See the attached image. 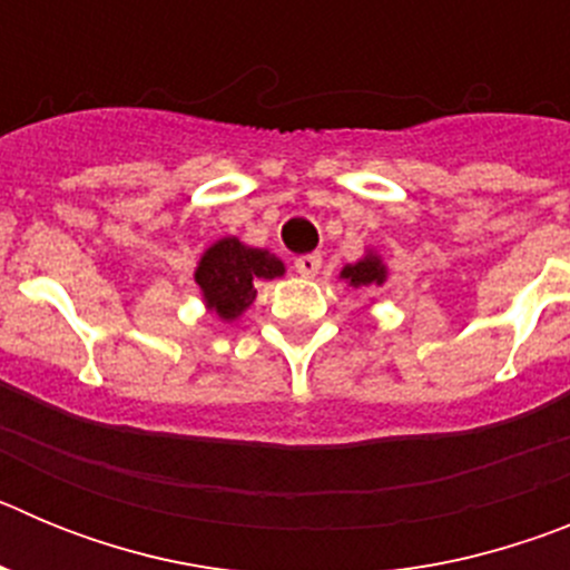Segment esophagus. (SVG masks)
<instances>
[{
	"label": "esophagus",
	"instance_id": "34e87169",
	"mask_svg": "<svg viewBox=\"0 0 570 570\" xmlns=\"http://www.w3.org/2000/svg\"><path fill=\"white\" fill-rule=\"evenodd\" d=\"M294 268H296V274H302V276H316V274H320V268H322V256L320 254L296 256Z\"/></svg>",
	"mask_w": 570,
	"mask_h": 570
}]
</instances>
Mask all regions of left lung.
<instances>
[{
  "instance_id": "left-lung-1",
  "label": "left lung",
  "mask_w": 570,
  "mask_h": 570,
  "mask_svg": "<svg viewBox=\"0 0 570 570\" xmlns=\"http://www.w3.org/2000/svg\"><path fill=\"white\" fill-rule=\"evenodd\" d=\"M342 279L351 282L354 288H360V285H382L385 282V268L380 265V259L367 256V259L356 262V265H347L342 271Z\"/></svg>"
}]
</instances>
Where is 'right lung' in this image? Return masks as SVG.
I'll return each mask as SVG.
<instances>
[{
	"instance_id": "right-lung-1",
	"label": "right lung",
	"mask_w": 570,
	"mask_h": 570,
	"mask_svg": "<svg viewBox=\"0 0 570 570\" xmlns=\"http://www.w3.org/2000/svg\"><path fill=\"white\" fill-rule=\"evenodd\" d=\"M282 262L268 250L245 248L239 239H223L205 250L196 268V285L203 288L210 311L223 320H234L256 299V282L282 276Z\"/></svg>"
}]
</instances>
